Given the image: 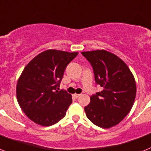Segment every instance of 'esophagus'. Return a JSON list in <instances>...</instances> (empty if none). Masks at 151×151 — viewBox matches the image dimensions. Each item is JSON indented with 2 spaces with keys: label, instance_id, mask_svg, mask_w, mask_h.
<instances>
[{
  "label": "esophagus",
  "instance_id": "1",
  "mask_svg": "<svg viewBox=\"0 0 151 151\" xmlns=\"http://www.w3.org/2000/svg\"><path fill=\"white\" fill-rule=\"evenodd\" d=\"M80 96H81V94H74L73 95V97L75 98V99H77V98L80 97Z\"/></svg>",
  "mask_w": 151,
  "mask_h": 151
}]
</instances>
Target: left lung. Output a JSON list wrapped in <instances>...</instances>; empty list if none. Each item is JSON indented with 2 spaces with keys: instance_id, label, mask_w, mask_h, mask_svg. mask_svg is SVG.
Returning <instances> with one entry per match:
<instances>
[{
  "instance_id": "8db88e82",
  "label": "left lung",
  "mask_w": 151,
  "mask_h": 151,
  "mask_svg": "<svg viewBox=\"0 0 151 151\" xmlns=\"http://www.w3.org/2000/svg\"><path fill=\"white\" fill-rule=\"evenodd\" d=\"M92 65L95 81L103 88L84 108L88 119L104 129L116 126L128 114L136 95L134 76L126 64L106 50L81 52Z\"/></svg>"
}]
</instances>
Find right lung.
<instances>
[{"instance_id":"1","label":"right lung","mask_w":151,"mask_h":151,"mask_svg":"<svg viewBox=\"0 0 151 151\" xmlns=\"http://www.w3.org/2000/svg\"><path fill=\"white\" fill-rule=\"evenodd\" d=\"M77 54L46 50L23 70L16 86L17 100L25 115L37 124L52 126L65 116L72 97L58 89L66 67Z\"/></svg>"}]
</instances>
